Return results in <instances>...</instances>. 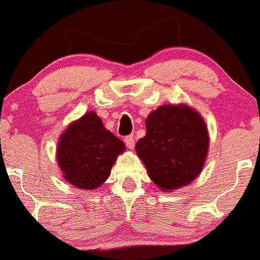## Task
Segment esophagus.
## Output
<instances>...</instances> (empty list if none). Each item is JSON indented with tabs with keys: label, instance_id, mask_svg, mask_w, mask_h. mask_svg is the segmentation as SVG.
<instances>
[{
	"label": "esophagus",
	"instance_id": "esophagus-1",
	"mask_svg": "<svg viewBox=\"0 0 260 260\" xmlns=\"http://www.w3.org/2000/svg\"><path fill=\"white\" fill-rule=\"evenodd\" d=\"M124 143H126L128 149H134V138L133 136H127L124 138Z\"/></svg>",
	"mask_w": 260,
	"mask_h": 260
}]
</instances>
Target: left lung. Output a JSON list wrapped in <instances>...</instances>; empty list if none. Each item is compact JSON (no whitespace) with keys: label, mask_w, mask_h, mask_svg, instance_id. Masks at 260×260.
I'll return each instance as SVG.
<instances>
[{"label":"left lung","mask_w":260,"mask_h":260,"mask_svg":"<svg viewBox=\"0 0 260 260\" xmlns=\"http://www.w3.org/2000/svg\"><path fill=\"white\" fill-rule=\"evenodd\" d=\"M147 133L136 144L150 180L172 192L202 172L209 150V133L201 113L186 104L162 105L148 115Z\"/></svg>","instance_id":"1"}]
</instances>
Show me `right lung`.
<instances>
[{
    "label": "right lung",
    "mask_w": 260,
    "mask_h": 260,
    "mask_svg": "<svg viewBox=\"0 0 260 260\" xmlns=\"http://www.w3.org/2000/svg\"><path fill=\"white\" fill-rule=\"evenodd\" d=\"M124 150V143L104 127L96 112L89 111L61 134L56 159L68 183L90 190L100 188L109 178L116 159Z\"/></svg>",
    "instance_id": "1"
}]
</instances>
